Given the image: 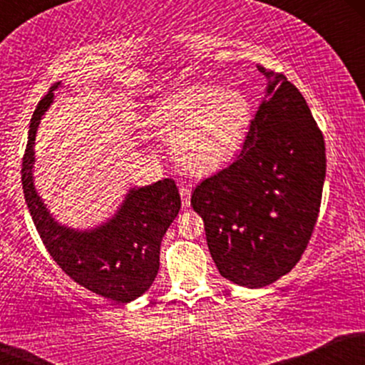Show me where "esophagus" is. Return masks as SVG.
Returning a JSON list of instances; mask_svg holds the SVG:
<instances>
[{
  "instance_id": "obj_1",
  "label": "esophagus",
  "mask_w": 365,
  "mask_h": 365,
  "mask_svg": "<svg viewBox=\"0 0 365 365\" xmlns=\"http://www.w3.org/2000/svg\"><path fill=\"white\" fill-rule=\"evenodd\" d=\"M180 197H182V206L183 207L190 206V188H187V187L180 188Z\"/></svg>"
}]
</instances>
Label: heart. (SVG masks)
Masks as SVG:
<instances>
[{
  "mask_svg": "<svg viewBox=\"0 0 365 365\" xmlns=\"http://www.w3.org/2000/svg\"><path fill=\"white\" fill-rule=\"evenodd\" d=\"M252 120V103L242 91L195 83L159 101L148 123L158 137L173 144L180 168L204 177L242 153Z\"/></svg>",
  "mask_w": 365,
  "mask_h": 365,
  "instance_id": "heart-1",
  "label": "heart"
}]
</instances>
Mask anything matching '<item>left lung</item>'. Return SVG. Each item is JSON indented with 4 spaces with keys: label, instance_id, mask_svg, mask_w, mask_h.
Masks as SVG:
<instances>
[{
    "label": "left lung",
    "instance_id": "obj_1",
    "mask_svg": "<svg viewBox=\"0 0 365 365\" xmlns=\"http://www.w3.org/2000/svg\"><path fill=\"white\" fill-rule=\"evenodd\" d=\"M257 68L267 87L244 149L190 199L220 274L247 288L274 283L300 261L326 177L324 139L304 96L283 73Z\"/></svg>",
    "mask_w": 365,
    "mask_h": 365
}]
</instances>
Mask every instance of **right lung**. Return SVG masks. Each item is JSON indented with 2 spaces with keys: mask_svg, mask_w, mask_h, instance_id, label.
<instances>
[{
  "mask_svg": "<svg viewBox=\"0 0 365 365\" xmlns=\"http://www.w3.org/2000/svg\"><path fill=\"white\" fill-rule=\"evenodd\" d=\"M58 87L60 82L41 99L29 127L22 163L25 202L41 240L65 274L104 299L132 302L156 278L161 240L182 206L178 188L171 178L130 188L118 211L94 228L75 230L58 223L34 185L36 133Z\"/></svg>",
  "mask_w": 365,
  "mask_h": 365,
  "instance_id": "1",
  "label": "right lung"
}]
</instances>
